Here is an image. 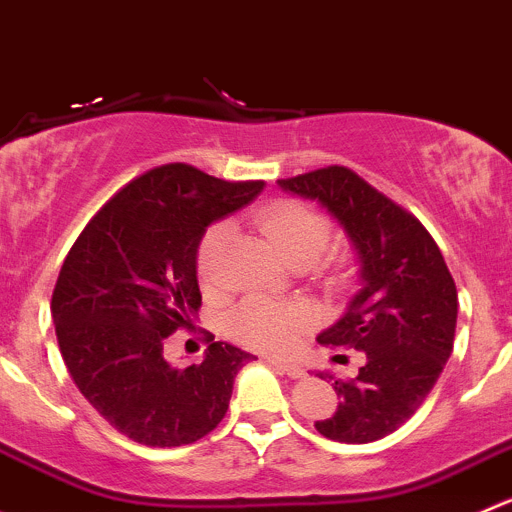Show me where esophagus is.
<instances>
[{"mask_svg":"<svg viewBox=\"0 0 512 512\" xmlns=\"http://www.w3.org/2000/svg\"><path fill=\"white\" fill-rule=\"evenodd\" d=\"M272 367H277V370L285 372L287 377H292V380H300V377H305V370H302L300 365H295V362H285V360H267Z\"/></svg>","mask_w":512,"mask_h":512,"instance_id":"34e87169","label":"esophagus"}]
</instances>
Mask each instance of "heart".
I'll return each mask as SVG.
<instances>
[{"label": "heart", "mask_w": 512, "mask_h": 512, "mask_svg": "<svg viewBox=\"0 0 512 512\" xmlns=\"http://www.w3.org/2000/svg\"><path fill=\"white\" fill-rule=\"evenodd\" d=\"M257 227L290 265L302 257L317 260L332 235L330 220L300 200H282L262 210L257 215ZM230 240L232 227L227 222H215L202 235L197 247V275L205 287H212L220 277L222 257L230 247ZM310 322L312 315L307 307L255 295L227 312L225 330L232 340L247 347L282 352L295 345L297 335Z\"/></svg>", "instance_id": "obj_1"}]
</instances>
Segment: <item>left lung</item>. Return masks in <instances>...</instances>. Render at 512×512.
<instances>
[{"instance_id":"1","label":"left lung","mask_w":512,"mask_h":512,"mask_svg":"<svg viewBox=\"0 0 512 512\" xmlns=\"http://www.w3.org/2000/svg\"><path fill=\"white\" fill-rule=\"evenodd\" d=\"M337 217L360 257L362 290L320 332L325 347L362 350L352 380H335L337 413L317 433L362 445L395 433L435 388L455 342L458 290L423 222L342 165L277 180Z\"/></svg>"}]
</instances>
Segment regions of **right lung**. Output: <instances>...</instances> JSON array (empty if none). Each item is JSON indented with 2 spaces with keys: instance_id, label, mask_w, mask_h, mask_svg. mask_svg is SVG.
I'll list each match as a JSON object with an SVG mask.
<instances>
[{
  "instance_id": "right-lung-1",
  "label": "right lung",
  "mask_w": 512,
  "mask_h": 512,
  "mask_svg": "<svg viewBox=\"0 0 512 512\" xmlns=\"http://www.w3.org/2000/svg\"><path fill=\"white\" fill-rule=\"evenodd\" d=\"M262 180L227 182L170 162L114 192L64 257L52 292L59 352L87 403L147 448L197 443L230 408L250 352L215 342L200 365L165 360L172 332L200 310L197 245Z\"/></svg>"
}]
</instances>
